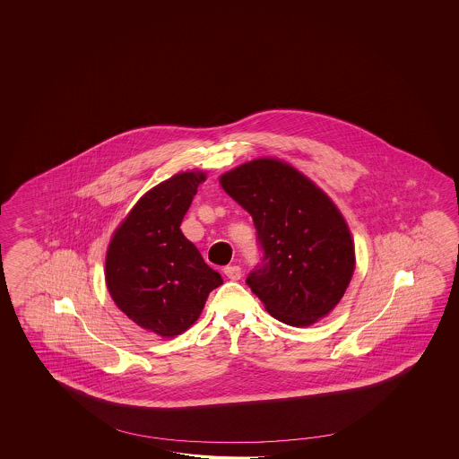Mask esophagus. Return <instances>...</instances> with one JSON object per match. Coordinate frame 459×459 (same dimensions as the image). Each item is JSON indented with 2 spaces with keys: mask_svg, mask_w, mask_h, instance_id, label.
I'll use <instances>...</instances> for the list:
<instances>
[{
  "mask_svg": "<svg viewBox=\"0 0 459 459\" xmlns=\"http://www.w3.org/2000/svg\"><path fill=\"white\" fill-rule=\"evenodd\" d=\"M225 275L231 281H239L243 277V273H241L239 265H226Z\"/></svg>",
  "mask_w": 459,
  "mask_h": 459,
  "instance_id": "1",
  "label": "esophagus"
}]
</instances>
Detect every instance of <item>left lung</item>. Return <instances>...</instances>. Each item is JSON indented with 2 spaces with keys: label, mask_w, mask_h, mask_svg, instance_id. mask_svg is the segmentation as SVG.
<instances>
[{
  "label": "left lung",
  "mask_w": 459,
  "mask_h": 459,
  "mask_svg": "<svg viewBox=\"0 0 459 459\" xmlns=\"http://www.w3.org/2000/svg\"><path fill=\"white\" fill-rule=\"evenodd\" d=\"M228 195L253 216L261 264L247 275L279 322L310 326L342 300L354 273V243L322 188L279 159H254L220 177Z\"/></svg>",
  "instance_id": "obj_1"
}]
</instances>
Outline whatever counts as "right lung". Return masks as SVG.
<instances>
[{
  "label": "right lung",
  "instance_id": "obj_1",
  "mask_svg": "<svg viewBox=\"0 0 459 459\" xmlns=\"http://www.w3.org/2000/svg\"><path fill=\"white\" fill-rule=\"evenodd\" d=\"M204 172H182L151 188L119 225L107 251L108 292L129 320L172 338L198 320L223 283L180 231Z\"/></svg>",
  "mask_w": 459,
  "mask_h": 459
}]
</instances>
